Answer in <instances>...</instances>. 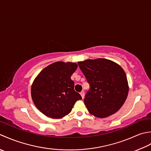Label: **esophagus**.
I'll use <instances>...</instances> for the list:
<instances>
[{"mask_svg":"<svg viewBox=\"0 0 151 151\" xmlns=\"http://www.w3.org/2000/svg\"><path fill=\"white\" fill-rule=\"evenodd\" d=\"M80 94H81V96L82 98H84V96H85V93H84V91H81V93H80Z\"/></svg>","mask_w":151,"mask_h":151,"instance_id":"34e87169","label":"esophagus"}]
</instances>
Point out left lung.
<instances>
[{
    "instance_id": "1",
    "label": "left lung",
    "mask_w": 151,
    "mask_h": 151,
    "mask_svg": "<svg viewBox=\"0 0 151 151\" xmlns=\"http://www.w3.org/2000/svg\"><path fill=\"white\" fill-rule=\"evenodd\" d=\"M78 63L90 84L84 99L88 112L96 117L106 118L118 111L129 91L122 68L112 60L100 58Z\"/></svg>"
}]
</instances>
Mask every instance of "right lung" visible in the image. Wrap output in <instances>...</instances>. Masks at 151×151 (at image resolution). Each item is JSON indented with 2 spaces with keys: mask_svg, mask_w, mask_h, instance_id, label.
<instances>
[{
  "mask_svg": "<svg viewBox=\"0 0 151 151\" xmlns=\"http://www.w3.org/2000/svg\"><path fill=\"white\" fill-rule=\"evenodd\" d=\"M78 64L55 62L45 67L34 80L31 96L43 114L52 119H61L71 112L75 103L82 98L74 90L71 76Z\"/></svg>",
  "mask_w": 151,
  "mask_h": 151,
  "instance_id": "add662e5",
  "label": "right lung"
}]
</instances>
